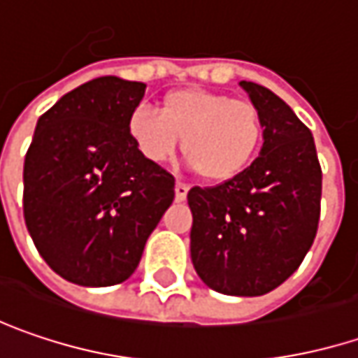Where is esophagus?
I'll list each match as a JSON object with an SVG mask.
<instances>
[{
  "mask_svg": "<svg viewBox=\"0 0 358 358\" xmlns=\"http://www.w3.org/2000/svg\"><path fill=\"white\" fill-rule=\"evenodd\" d=\"M188 190H190V186H188L186 182H176V200H178V202L186 200Z\"/></svg>",
  "mask_w": 358,
  "mask_h": 358,
  "instance_id": "1",
  "label": "esophagus"
}]
</instances>
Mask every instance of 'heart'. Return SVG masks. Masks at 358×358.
Masks as SVG:
<instances>
[{"label": "heart", "mask_w": 358, "mask_h": 358, "mask_svg": "<svg viewBox=\"0 0 358 358\" xmlns=\"http://www.w3.org/2000/svg\"><path fill=\"white\" fill-rule=\"evenodd\" d=\"M127 131L143 158L164 164L182 154L208 182H227L251 164L263 136L255 105L196 87L164 96L159 113L137 107Z\"/></svg>", "instance_id": "1"}]
</instances>
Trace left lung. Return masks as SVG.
Instances as JSON below:
<instances>
[{
	"label": "left lung",
	"mask_w": 358,
	"mask_h": 358,
	"mask_svg": "<svg viewBox=\"0 0 358 358\" xmlns=\"http://www.w3.org/2000/svg\"><path fill=\"white\" fill-rule=\"evenodd\" d=\"M263 121V148L239 176L188 192L190 255L200 280L227 296H263L310 251L322 196L314 137L269 89L241 80Z\"/></svg>",
	"instance_id": "8db88e82"
}]
</instances>
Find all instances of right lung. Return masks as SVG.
<instances>
[{"mask_svg": "<svg viewBox=\"0 0 358 358\" xmlns=\"http://www.w3.org/2000/svg\"><path fill=\"white\" fill-rule=\"evenodd\" d=\"M143 93V83L101 76L38 119L24 219L42 259L73 284L125 282L174 200V176L143 158L127 131Z\"/></svg>", "mask_w": 358, "mask_h": 358, "instance_id": "right-lung-1", "label": "right lung"}]
</instances>
